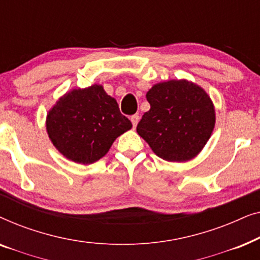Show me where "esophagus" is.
Wrapping results in <instances>:
<instances>
[{
    "label": "esophagus",
    "mask_w": 260,
    "mask_h": 260,
    "mask_svg": "<svg viewBox=\"0 0 260 260\" xmlns=\"http://www.w3.org/2000/svg\"><path fill=\"white\" fill-rule=\"evenodd\" d=\"M130 120H131V123H133V126L136 127L138 120H140V116H138V115H133V116L130 117Z\"/></svg>",
    "instance_id": "esophagus-1"
}]
</instances>
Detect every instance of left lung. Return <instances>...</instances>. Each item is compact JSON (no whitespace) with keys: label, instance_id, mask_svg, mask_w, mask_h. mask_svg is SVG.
Listing matches in <instances>:
<instances>
[{"label":"left lung","instance_id":"8db88e82","mask_svg":"<svg viewBox=\"0 0 260 260\" xmlns=\"http://www.w3.org/2000/svg\"><path fill=\"white\" fill-rule=\"evenodd\" d=\"M150 110L137 133L158 157L183 162L197 156L211 137L214 106L200 86L187 80L156 84L147 93Z\"/></svg>","mask_w":260,"mask_h":260}]
</instances>
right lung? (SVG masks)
<instances>
[{
    "label": "right lung",
    "mask_w": 260,
    "mask_h": 260,
    "mask_svg": "<svg viewBox=\"0 0 260 260\" xmlns=\"http://www.w3.org/2000/svg\"><path fill=\"white\" fill-rule=\"evenodd\" d=\"M133 124L101 85L73 90L48 112L46 129L54 147L71 161L90 165Z\"/></svg>",
    "instance_id": "1"
}]
</instances>
